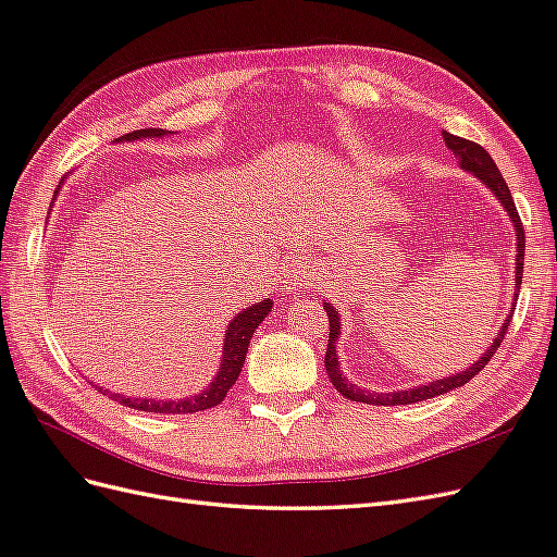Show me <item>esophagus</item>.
<instances>
[{"label": "esophagus", "instance_id": "1", "mask_svg": "<svg viewBox=\"0 0 557 557\" xmlns=\"http://www.w3.org/2000/svg\"><path fill=\"white\" fill-rule=\"evenodd\" d=\"M310 282V270H308V265H294L292 270H289V287L292 289H301V287H306V284Z\"/></svg>", "mask_w": 557, "mask_h": 557}]
</instances>
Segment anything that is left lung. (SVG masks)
<instances>
[{
  "mask_svg": "<svg viewBox=\"0 0 557 557\" xmlns=\"http://www.w3.org/2000/svg\"><path fill=\"white\" fill-rule=\"evenodd\" d=\"M442 138H445L447 148L459 157V162L466 171H473V174L484 181V185L502 199V205L506 207V211L510 213L512 223H516V233H518V263H516V284L520 287L522 284V256H524V231H522V221H520V213L516 209V202H512V195L508 190V185L502 176V171L496 169L494 160L490 157V152L484 150L482 146H478V143L473 140H466L461 136H454V134H447L442 132ZM518 301V294L512 296V304ZM324 310H326V318H330V338H326V355H324V367H326V376L332 379L334 388L346 397V400H352V403H364V405H381V407H395V405H411V403H421V400H431V397L435 395H442V393H449L454 388L463 386V383H468L473 376H478L484 364H487L494 352L498 350V346H502V341L508 332L510 326V320H512V312H516V308H510V315L508 320L504 322L502 332H498V336L494 338V344L487 348V352L482 355V358L473 364L468 367L466 372L461 374H454V376H447V379H440V381H433L428 383V386H419V388H409V391H397V393H369V391H360V386H355V383H350L344 372H341V364H338V358H336V338L341 334V324H338V312L334 310L332 304H324Z\"/></svg>",
  "mask_w": 557,
  "mask_h": 557,
  "instance_id": "8db88e82",
  "label": "left lung"
}]
</instances>
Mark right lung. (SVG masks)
<instances>
[{
  "label": "right lung",
  "mask_w": 557,
  "mask_h": 557,
  "mask_svg": "<svg viewBox=\"0 0 557 557\" xmlns=\"http://www.w3.org/2000/svg\"><path fill=\"white\" fill-rule=\"evenodd\" d=\"M164 134V129H136L132 134H124L122 140H136V138H160ZM273 308V301H261V304H253L251 308L242 310L239 315L227 324V334H225V346H223V362H221V372L213 379L211 386L202 393V395H195V397H185L181 403H162V400H140V397H122L115 393H108L103 388H98V393L108 395L110 400H115L124 407H132L138 411H154V414H193V411H205L216 407L225 400L227 391L233 388V383L237 381L239 372H242V364H245L247 358V348H249V341L251 334L256 332V326H259L265 315Z\"/></svg>",
  "instance_id": "right-lung-1"
}]
</instances>
